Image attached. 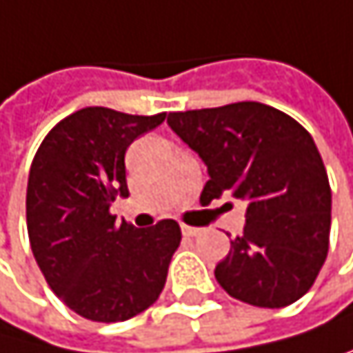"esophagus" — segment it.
<instances>
[{
    "label": "esophagus",
    "mask_w": 353,
    "mask_h": 353,
    "mask_svg": "<svg viewBox=\"0 0 353 353\" xmlns=\"http://www.w3.org/2000/svg\"><path fill=\"white\" fill-rule=\"evenodd\" d=\"M182 232H184V236H199L203 230L194 228V225H182Z\"/></svg>",
    "instance_id": "esophagus-1"
}]
</instances>
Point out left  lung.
I'll return each instance as SVG.
<instances>
[{
  "label": "left lung",
  "instance_id": "left-lung-1",
  "mask_svg": "<svg viewBox=\"0 0 353 353\" xmlns=\"http://www.w3.org/2000/svg\"><path fill=\"white\" fill-rule=\"evenodd\" d=\"M169 128L205 161L201 203L234 196L247 223L215 265L234 299L285 307L314 285L329 253L331 186L305 128L261 102L169 112Z\"/></svg>",
  "mask_w": 353,
  "mask_h": 353
}]
</instances>
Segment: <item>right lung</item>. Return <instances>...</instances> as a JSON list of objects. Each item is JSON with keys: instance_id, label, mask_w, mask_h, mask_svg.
<instances>
[{"instance_id": "obj_1", "label": "right lung", "mask_w": 353, "mask_h": 353, "mask_svg": "<svg viewBox=\"0 0 353 353\" xmlns=\"http://www.w3.org/2000/svg\"><path fill=\"white\" fill-rule=\"evenodd\" d=\"M163 121L165 112L88 106L54 125L33 159L27 230L35 261L58 299L88 320L123 322L150 307L180 247L178 221L138 230L110 213L117 194H130L125 152Z\"/></svg>"}]
</instances>
